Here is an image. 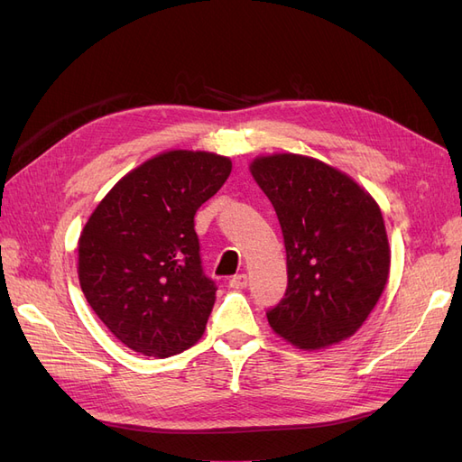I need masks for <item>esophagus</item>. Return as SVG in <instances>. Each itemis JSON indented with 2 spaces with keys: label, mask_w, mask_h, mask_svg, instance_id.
<instances>
[{
  "label": "esophagus",
  "mask_w": 462,
  "mask_h": 462,
  "mask_svg": "<svg viewBox=\"0 0 462 462\" xmlns=\"http://www.w3.org/2000/svg\"><path fill=\"white\" fill-rule=\"evenodd\" d=\"M229 283H231V287H233V289H245V287H246V283H248V277H246L245 273L233 275Z\"/></svg>",
  "instance_id": "1"
}]
</instances>
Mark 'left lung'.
<instances>
[{
	"instance_id": "8db88e82",
	"label": "left lung",
	"mask_w": 462,
	"mask_h": 462,
	"mask_svg": "<svg viewBox=\"0 0 462 462\" xmlns=\"http://www.w3.org/2000/svg\"><path fill=\"white\" fill-rule=\"evenodd\" d=\"M250 173L275 208L287 253V291L268 310L272 329L304 351L355 335L389 277V243L380 206L335 167L273 153Z\"/></svg>"
}]
</instances>
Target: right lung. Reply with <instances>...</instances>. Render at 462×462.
<instances>
[{
    "instance_id": "add662e5",
    "label": "right lung",
    "mask_w": 462,
    "mask_h": 462,
    "mask_svg": "<svg viewBox=\"0 0 462 462\" xmlns=\"http://www.w3.org/2000/svg\"><path fill=\"white\" fill-rule=\"evenodd\" d=\"M231 160L171 150L138 165L96 206L79 239V282L96 316L136 353L167 358L206 329L216 283L204 275L197 209Z\"/></svg>"
}]
</instances>
